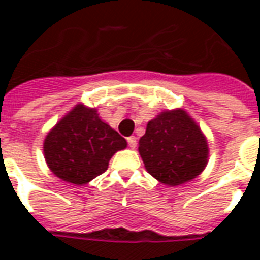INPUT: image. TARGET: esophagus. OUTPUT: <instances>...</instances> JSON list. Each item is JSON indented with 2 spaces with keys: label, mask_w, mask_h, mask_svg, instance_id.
Masks as SVG:
<instances>
[{
  "label": "esophagus",
  "mask_w": 260,
  "mask_h": 260,
  "mask_svg": "<svg viewBox=\"0 0 260 260\" xmlns=\"http://www.w3.org/2000/svg\"><path fill=\"white\" fill-rule=\"evenodd\" d=\"M128 145H129L131 149H135V147L138 146V141H136L135 136H129V138H128Z\"/></svg>",
  "instance_id": "obj_1"
}]
</instances>
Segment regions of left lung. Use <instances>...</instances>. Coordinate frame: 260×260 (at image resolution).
I'll list each match as a JSON object with an SVG mask.
<instances>
[{"label": "left lung", "instance_id": "left-lung-1", "mask_svg": "<svg viewBox=\"0 0 260 260\" xmlns=\"http://www.w3.org/2000/svg\"><path fill=\"white\" fill-rule=\"evenodd\" d=\"M139 153L149 174L166 185H181L199 175L207 163L206 138L182 110L152 119L139 141Z\"/></svg>", "mask_w": 260, "mask_h": 260}]
</instances>
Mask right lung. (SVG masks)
Wrapping results in <instances>:
<instances>
[{
	"label": "right lung",
	"instance_id": "right-lung-1",
	"mask_svg": "<svg viewBox=\"0 0 260 260\" xmlns=\"http://www.w3.org/2000/svg\"><path fill=\"white\" fill-rule=\"evenodd\" d=\"M125 147L126 141L99 118L96 110L78 104L48 132L44 157L58 178L83 185L103 174L114 153Z\"/></svg>",
	"mask_w": 260,
	"mask_h": 260
}]
</instances>
